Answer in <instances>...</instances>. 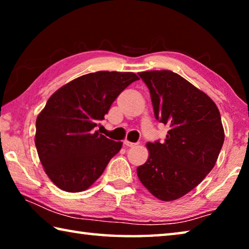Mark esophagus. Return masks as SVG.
<instances>
[{"label":"esophagus","instance_id":"1","mask_svg":"<svg viewBox=\"0 0 249 249\" xmlns=\"http://www.w3.org/2000/svg\"><path fill=\"white\" fill-rule=\"evenodd\" d=\"M124 145H126L127 147H133V146H136L137 144H136V142H129L127 140H125L124 141Z\"/></svg>","mask_w":249,"mask_h":249}]
</instances>
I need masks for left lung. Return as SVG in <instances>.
<instances>
[{"label":"left lung","instance_id":"1","mask_svg":"<svg viewBox=\"0 0 249 249\" xmlns=\"http://www.w3.org/2000/svg\"><path fill=\"white\" fill-rule=\"evenodd\" d=\"M138 74L149 89L155 117L169 130L163 142H147L148 159L137 176L157 199L174 201L215 165L225 137L221 114L210 96L170 70Z\"/></svg>","mask_w":249,"mask_h":249}]
</instances>
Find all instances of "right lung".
Returning a JSON list of instances; mask_svg holds the SVG:
<instances>
[{"mask_svg":"<svg viewBox=\"0 0 249 249\" xmlns=\"http://www.w3.org/2000/svg\"><path fill=\"white\" fill-rule=\"evenodd\" d=\"M133 72L98 71L72 80L48 99L36 120L35 145L49 179L67 192L91 187L123 142L96 130Z\"/></svg>","mask_w":249,"mask_h":249,"instance_id":"obj_1","label":"right lung"}]
</instances>
